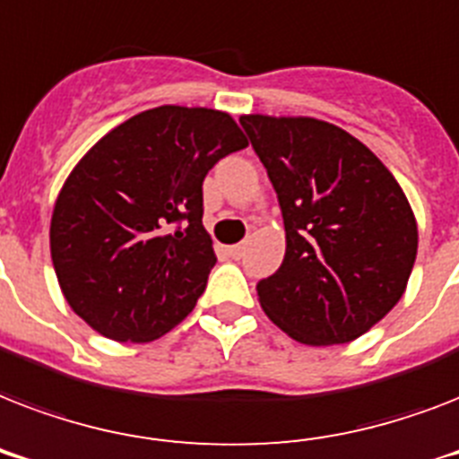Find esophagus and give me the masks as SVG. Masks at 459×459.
<instances>
[{
	"label": "esophagus",
	"instance_id": "1",
	"mask_svg": "<svg viewBox=\"0 0 459 459\" xmlns=\"http://www.w3.org/2000/svg\"><path fill=\"white\" fill-rule=\"evenodd\" d=\"M229 255L233 259H240L245 255V245L243 243H238V245H230L229 247Z\"/></svg>",
	"mask_w": 459,
	"mask_h": 459
}]
</instances>
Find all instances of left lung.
Masks as SVG:
<instances>
[{
    "mask_svg": "<svg viewBox=\"0 0 459 459\" xmlns=\"http://www.w3.org/2000/svg\"><path fill=\"white\" fill-rule=\"evenodd\" d=\"M286 226L279 272L257 283L269 319L295 341L335 345L367 333L403 298L417 221L378 157L316 118L240 117Z\"/></svg>",
    "mask_w": 459,
    "mask_h": 459,
    "instance_id": "obj_1",
    "label": "left lung"
}]
</instances>
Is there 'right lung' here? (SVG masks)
<instances>
[{
    "label": "right lung",
    "instance_id": "right-lung-1",
    "mask_svg": "<svg viewBox=\"0 0 459 459\" xmlns=\"http://www.w3.org/2000/svg\"><path fill=\"white\" fill-rule=\"evenodd\" d=\"M245 147L229 114L166 104L81 159L54 204L49 245L64 298L97 333L147 342L193 312L216 264L202 183Z\"/></svg>",
    "mask_w": 459,
    "mask_h": 459
}]
</instances>
